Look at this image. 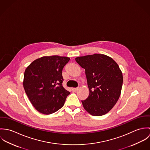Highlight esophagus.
<instances>
[{
    "label": "esophagus",
    "instance_id": "1",
    "mask_svg": "<svg viewBox=\"0 0 150 150\" xmlns=\"http://www.w3.org/2000/svg\"><path fill=\"white\" fill-rule=\"evenodd\" d=\"M71 89L73 92H76L79 89V88H72Z\"/></svg>",
    "mask_w": 150,
    "mask_h": 150
}]
</instances>
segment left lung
Wrapping results in <instances>:
<instances>
[{"label": "left lung", "mask_w": 150, "mask_h": 150, "mask_svg": "<svg viewBox=\"0 0 150 150\" xmlns=\"http://www.w3.org/2000/svg\"><path fill=\"white\" fill-rule=\"evenodd\" d=\"M75 59L86 70L89 90L88 97L81 100L83 107L93 116L106 114L121 95L123 76L119 66L103 54H95Z\"/></svg>", "instance_id": "obj_1"}]
</instances>
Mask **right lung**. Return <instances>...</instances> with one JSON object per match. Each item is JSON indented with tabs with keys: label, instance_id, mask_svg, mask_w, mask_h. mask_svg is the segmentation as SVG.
Masks as SVG:
<instances>
[{
	"label": "right lung",
	"instance_id": "add662e5",
	"mask_svg": "<svg viewBox=\"0 0 150 150\" xmlns=\"http://www.w3.org/2000/svg\"><path fill=\"white\" fill-rule=\"evenodd\" d=\"M70 58L43 57L32 62L24 73L23 86L34 107L44 114L57 111L70 93L62 86V69Z\"/></svg>",
	"mask_w": 150,
	"mask_h": 150
}]
</instances>
